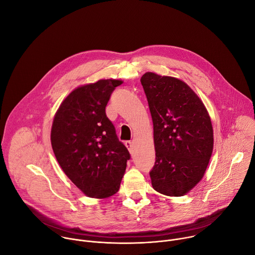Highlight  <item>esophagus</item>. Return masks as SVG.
Instances as JSON below:
<instances>
[{
  "label": "esophagus",
  "instance_id": "esophagus-1",
  "mask_svg": "<svg viewBox=\"0 0 255 255\" xmlns=\"http://www.w3.org/2000/svg\"><path fill=\"white\" fill-rule=\"evenodd\" d=\"M125 145H126V147L128 148L129 152H130L131 154H133V153H134V145H133V142H132V141H126V142H125Z\"/></svg>",
  "mask_w": 255,
  "mask_h": 255
}]
</instances>
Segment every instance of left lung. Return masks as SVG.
<instances>
[{
	"instance_id": "8db88e82",
	"label": "left lung",
	"mask_w": 255,
	"mask_h": 255,
	"mask_svg": "<svg viewBox=\"0 0 255 255\" xmlns=\"http://www.w3.org/2000/svg\"><path fill=\"white\" fill-rule=\"evenodd\" d=\"M153 122V189L180 197L202 179L209 164L213 127L207 109L183 81L146 72L140 80Z\"/></svg>"
}]
</instances>
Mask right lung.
I'll use <instances>...</instances> for the list:
<instances>
[{"mask_svg": "<svg viewBox=\"0 0 255 255\" xmlns=\"http://www.w3.org/2000/svg\"><path fill=\"white\" fill-rule=\"evenodd\" d=\"M122 83L100 80L75 89L53 119L50 139L54 155L68 178L90 198L115 195L130 159L105 111Z\"/></svg>", "mask_w": 255, "mask_h": 255, "instance_id": "obj_1", "label": "right lung"}]
</instances>
